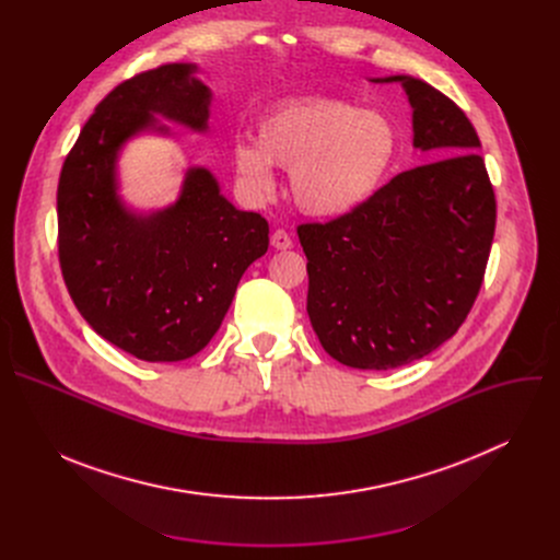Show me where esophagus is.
<instances>
[{
  "instance_id": "1",
  "label": "esophagus",
  "mask_w": 560,
  "mask_h": 560,
  "mask_svg": "<svg viewBox=\"0 0 560 560\" xmlns=\"http://www.w3.org/2000/svg\"><path fill=\"white\" fill-rule=\"evenodd\" d=\"M270 244L277 250H288V248H292V238H290V234L283 228H279V230H275L270 234Z\"/></svg>"
}]
</instances>
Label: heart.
<instances>
[{
    "label": "heart",
    "mask_w": 560,
    "mask_h": 560,
    "mask_svg": "<svg viewBox=\"0 0 560 560\" xmlns=\"http://www.w3.org/2000/svg\"><path fill=\"white\" fill-rule=\"evenodd\" d=\"M398 152L394 124L339 100L292 102L270 110L255 143L234 145V171L244 186L266 197L272 168L290 173L296 206L314 217H343L365 206L383 186Z\"/></svg>",
    "instance_id": "heart-1"
}]
</instances>
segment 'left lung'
<instances>
[{
  "label": "left lung",
  "instance_id": "8db88e82",
  "mask_svg": "<svg viewBox=\"0 0 560 560\" xmlns=\"http://www.w3.org/2000/svg\"><path fill=\"white\" fill-rule=\"evenodd\" d=\"M428 162L359 210L301 223L307 316L324 350L359 370L401 368L456 335L481 290L497 199L465 113L423 79L394 74Z\"/></svg>",
  "mask_w": 560,
  "mask_h": 560
}]
</instances>
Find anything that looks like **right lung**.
Here are the masks:
<instances>
[{
	"label": "right lung",
	"instance_id": "add662e5",
	"mask_svg": "<svg viewBox=\"0 0 560 560\" xmlns=\"http://www.w3.org/2000/svg\"><path fill=\"white\" fill-rule=\"evenodd\" d=\"M192 63H166L113 89L66 154L57 186L59 266L89 326L141 361H184L219 330L238 279L268 250V221L236 210L206 168L152 214L117 195V152L154 115L208 128L210 91Z\"/></svg>",
	"mask_w": 560,
	"mask_h": 560
}]
</instances>
